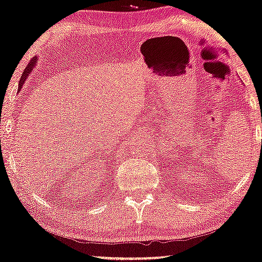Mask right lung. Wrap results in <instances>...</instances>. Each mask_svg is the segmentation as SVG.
Masks as SVG:
<instances>
[{
    "instance_id": "add662e5",
    "label": "right lung",
    "mask_w": 262,
    "mask_h": 262,
    "mask_svg": "<svg viewBox=\"0 0 262 262\" xmlns=\"http://www.w3.org/2000/svg\"><path fill=\"white\" fill-rule=\"evenodd\" d=\"M34 63H35V58H32V59L30 60V63L28 64V67L25 68L24 73H23V75H21V77H20V81H19V89H21V86H23V82H24V81H25V79H27L28 74L31 72L32 67H34Z\"/></svg>"
}]
</instances>
